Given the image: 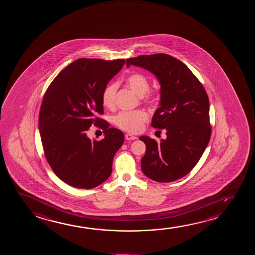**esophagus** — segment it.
Masks as SVG:
<instances>
[{"label":"esophagus","instance_id":"obj_1","mask_svg":"<svg viewBox=\"0 0 255 255\" xmlns=\"http://www.w3.org/2000/svg\"><path fill=\"white\" fill-rule=\"evenodd\" d=\"M126 139L135 140L136 139V136H133V135H131V134H129V133H127V134H126Z\"/></svg>","mask_w":255,"mask_h":255}]
</instances>
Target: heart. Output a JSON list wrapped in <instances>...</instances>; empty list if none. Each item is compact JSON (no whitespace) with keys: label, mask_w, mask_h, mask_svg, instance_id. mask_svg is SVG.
Instances as JSON below:
<instances>
[{"label":"heart","mask_w":255,"mask_h":255,"mask_svg":"<svg viewBox=\"0 0 255 255\" xmlns=\"http://www.w3.org/2000/svg\"><path fill=\"white\" fill-rule=\"evenodd\" d=\"M126 83L136 94L143 98L146 104H153L157 94L149 90L150 81L143 74L136 72L126 77ZM118 90L117 83H111L105 86L102 92V103L107 108H112L115 105L116 93ZM148 120V114L143 110L119 112L114 118V124L119 128L128 132L137 133L142 130L143 124Z\"/></svg>","instance_id":"b5f03b06"}]
</instances>
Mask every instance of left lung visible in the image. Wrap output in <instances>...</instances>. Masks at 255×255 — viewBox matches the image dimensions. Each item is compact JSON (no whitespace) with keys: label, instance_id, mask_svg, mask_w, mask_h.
I'll return each instance as SVG.
<instances>
[{"label":"left lung","instance_id":"obj_1","mask_svg":"<svg viewBox=\"0 0 255 255\" xmlns=\"http://www.w3.org/2000/svg\"><path fill=\"white\" fill-rule=\"evenodd\" d=\"M142 67L157 77L160 107L151 126L166 130L160 142L140 136L146 145L141 159L143 174L154 181L168 183L185 177L199 162L212 134L209 98L188 67L167 54L143 55L126 60V65Z\"/></svg>","mask_w":255,"mask_h":255}]
</instances>
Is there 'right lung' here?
Masks as SVG:
<instances>
[{
	"label": "right lung",
	"mask_w": 255,
	"mask_h": 255,
	"mask_svg": "<svg viewBox=\"0 0 255 255\" xmlns=\"http://www.w3.org/2000/svg\"><path fill=\"white\" fill-rule=\"evenodd\" d=\"M125 63V59L76 60L43 96L39 129L44 156L55 174L70 186L94 188L112 174L113 157L125 136L98 115L104 114L102 92ZM92 124L103 129L105 139L87 137Z\"/></svg>",
	"instance_id": "right-lung-1"
}]
</instances>
